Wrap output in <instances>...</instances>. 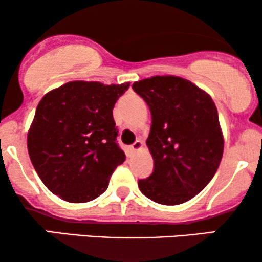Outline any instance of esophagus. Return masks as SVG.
I'll return each instance as SVG.
<instances>
[{"label": "esophagus", "instance_id": "34e87169", "mask_svg": "<svg viewBox=\"0 0 262 262\" xmlns=\"http://www.w3.org/2000/svg\"><path fill=\"white\" fill-rule=\"evenodd\" d=\"M142 146H143V142L142 141H136L134 144L131 145V149L134 150V151H137V150L142 149Z\"/></svg>", "mask_w": 262, "mask_h": 262}]
</instances>
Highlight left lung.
Wrapping results in <instances>:
<instances>
[{
	"instance_id": "left-lung-1",
	"label": "left lung",
	"mask_w": 262,
	"mask_h": 262,
	"mask_svg": "<svg viewBox=\"0 0 262 262\" xmlns=\"http://www.w3.org/2000/svg\"><path fill=\"white\" fill-rule=\"evenodd\" d=\"M148 103L146 139L154 171L138 187L152 202L179 205L203 191L220 167L224 139L211 96L178 76H154L132 84Z\"/></svg>"
}]
</instances>
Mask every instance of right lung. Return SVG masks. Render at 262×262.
<instances>
[{
	"instance_id": "obj_1",
	"label": "right lung",
	"mask_w": 262,
	"mask_h": 262,
	"mask_svg": "<svg viewBox=\"0 0 262 262\" xmlns=\"http://www.w3.org/2000/svg\"><path fill=\"white\" fill-rule=\"evenodd\" d=\"M130 87L71 81L44 95L27 135L35 171L53 194L87 203L106 191L125 154L117 144V100Z\"/></svg>"
}]
</instances>
